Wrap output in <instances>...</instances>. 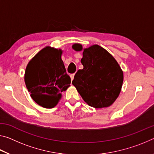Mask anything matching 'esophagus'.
Masks as SVG:
<instances>
[{
  "label": "esophagus",
  "mask_w": 154,
  "mask_h": 154,
  "mask_svg": "<svg viewBox=\"0 0 154 154\" xmlns=\"http://www.w3.org/2000/svg\"><path fill=\"white\" fill-rule=\"evenodd\" d=\"M74 76H75V74H71V75H70V79H71V81H72V79H74Z\"/></svg>",
  "instance_id": "1"
}]
</instances>
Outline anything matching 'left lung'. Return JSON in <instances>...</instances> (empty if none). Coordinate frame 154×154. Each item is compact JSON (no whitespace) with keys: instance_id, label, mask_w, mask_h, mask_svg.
<instances>
[{"instance_id":"1","label":"left lung","mask_w":154,"mask_h":154,"mask_svg":"<svg viewBox=\"0 0 154 154\" xmlns=\"http://www.w3.org/2000/svg\"><path fill=\"white\" fill-rule=\"evenodd\" d=\"M72 48L82 50L79 44ZM81 62L84 68L76 72L72 85L90 106L101 108L111 106L119 95L123 82V71L116 60L96 45L84 50Z\"/></svg>"}]
</instances>
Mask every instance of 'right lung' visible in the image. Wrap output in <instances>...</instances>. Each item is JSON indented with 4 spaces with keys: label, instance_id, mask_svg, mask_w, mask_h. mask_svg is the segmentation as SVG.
<instances>
[{
    "label": "right lung",
    "instance_id": "right-lung-1",
    "mask_svg": "<svg viewBox=\"0 0 154 154\" xmlns=\"http://www.w3.org/2000/svg\"><path fill=\"white\" fill-rule=\"evenodd\" d=\"M62 51L47 46L29 62L24 82L35 103L43 108H52L70 86L68 76L61 58Z\"/></svg>",
    "mask_w": 154,
    "mask_h": 154
}]
</instances>
